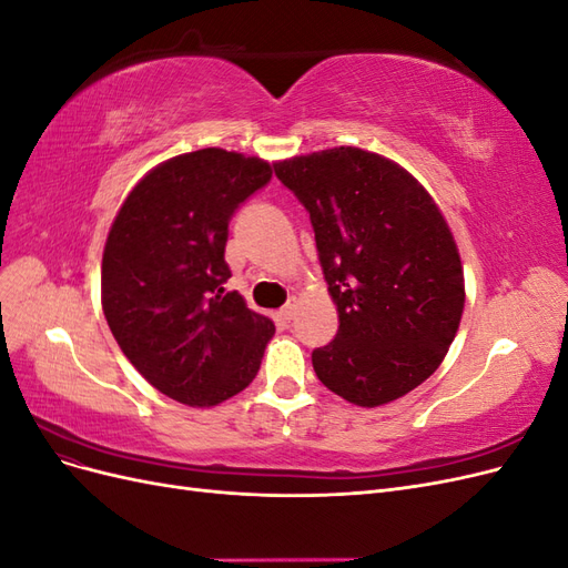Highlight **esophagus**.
Segmentation results:
<instances>
[{"label": "esophagus", "instance_id": "34e87169", "mask_svg": "<svg viewBox=\"0 0 568 568\" xmlns=\"http://www.w3.org/2000/svg\"><path fill=\"white\" fill-rule=\"evenodd\" d=\"M294 315H296V303L294 301H291V303H286L284 307H282V311H280V317L282 320H294Z\"/></svg>", "mask_w": 568, "mask_h": 568}]
</instances>
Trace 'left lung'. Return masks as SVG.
I'll list each match as a JSON object with an SVG mask.
<instances>
[{"label":"left lung","mask_w":568,"mask_h":568,"mask_svg":"<svg viewBox=\"0 0 568 568\" xmlns=\"http://www.w3.org/2000/svg\"><path fill=\"white\" fill-rule=\"evenodd\" d=\"M311 213L338 311L313 351L317 379L359 407L403 398L448 353L464 311V272L432 194L379 153L336 146L274 163Z\"/></svg>","instance_id":"left-lung-1"}]
</instances>
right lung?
Returning <instances> with one entry per match:
<instances>
[{
	"instance_id": "obj_1",
	"label": "right lung",
	"mask_w": 568,
	"mask_h": 568,
	"mask_svg": "<svg viewBox=\"0 0 568 568\" xmlns=\"http://www.w3.org/2000/svg\"><path fill=\"white\" fill-rule=\"evenodd\" d=\"M270 178L267 161L236 151L182 153L134 184L111 225L101 261L111 334L153 388L189 407L244 390L274 334L222 286L230 220Z\"/></svg>"
}]
</instances>
